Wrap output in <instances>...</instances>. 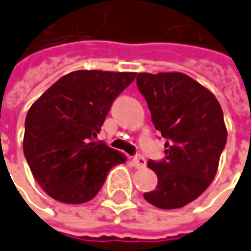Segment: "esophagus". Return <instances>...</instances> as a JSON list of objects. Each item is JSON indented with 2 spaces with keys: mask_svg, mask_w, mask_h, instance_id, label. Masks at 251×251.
I'll return each mask as SVG.
<instances>
[{
  "mask_svg": "<svg viewBox=\"0 0 251 251\" xmlns=\"http://www.w3.org/2000/svg\"><path fill=\"white\" fill-rule=\"evenodd\" d=\"M132 161H134V166L137 167V169H144L146 166V160H145V157L144 156H135L134 159H132Z\"/></svg>",
  "mask_w": 251,
  "mask_h": 251,
  "instance_id": "34e87169",
  "label": "esophagus"
}]
</instances>
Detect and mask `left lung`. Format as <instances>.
I'll list each match as a JSON object with an SVG mask.
<instances>
[{
  "label": "left lung",
  "mask_w": 251,
  "mask_h": 251,
  "mask_svg": "<svg viewBox=\"0 0 251 251\" xmlns=\"http://www.w3.org/2000/svg\"><path fill=\"white\" fill-rule=\"evenodd\" d=\"M139 92L145 97L154 128L166 138V160L149 161L157 186L144 193L163 210L184 207L213 182L226 144L223 109L211 91L179 73H139Z\"/></svg>",
  "instance_id": "obj_1"
}]
</instances>
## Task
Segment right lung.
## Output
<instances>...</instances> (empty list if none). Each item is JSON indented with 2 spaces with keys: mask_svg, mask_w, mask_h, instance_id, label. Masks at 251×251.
Listing matches in <instances>:
<instances>
[{
  "mask_svg": "<svg viewBox=\"0 0 251 251\" xmlns=\"http://www.w3.org/2000/svg\"><path fill=\"white\" fill-rule=\"evenodd\" d=\"M132 72L77 70L60 77L28 109L23 152L52 199L80 204L97 196L109 170L127 157L94 138Z\"/></svg>",
  "mask_w": 251,
  "mask_h": 251,
  "instance_id": "right-lung-1",
  "label": "right lung"
}]
</instances>
